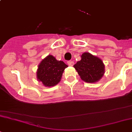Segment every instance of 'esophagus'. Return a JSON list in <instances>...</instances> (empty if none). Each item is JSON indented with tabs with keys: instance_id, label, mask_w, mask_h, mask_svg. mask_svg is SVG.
<instances>
[{
	"instance_id": "1",
	"label": "esophagus",
	"mask_w": 132,
	"mask_h": 132,
	"mask_svg": "<svg viewBox=\"0 0 132 132\" xmlns=\"http://www.w3.org/2000/svg\"><path fill=\"white\" fill-rule=\"evenodd\" d=\"M67 64L69 65V66H73L74 65V62H73V61H69V62H67Z\"/></svg>"
}]
</instances>
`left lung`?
I'll return each instance as SVG.
<instances>
[{
    "label": "left lung",
    "instance_id": "1",
    "mask_svg": "<svg viewBox=\"0 0 132 132\" xmlns=\"http://www.w3.org/2000/svg\"><path fill=\"white\" fill-rule=\"evenodd\" d=\"M81 60L74 65L81 79L89 83L96 82L101 79L105 73V65L98 57L85 52Z\"/></svg>",
    "mask_w": 132,
    "mask_h": 132
}]
</instances>
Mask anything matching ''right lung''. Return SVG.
<instances>
[{
  "label": "right lung",
  "mask_w": 132,
  "mask_h": 132,
  "mask_svg": "<svg viewBox=\"0 0 132 132\" xmlns=\"http://www.w3.org/2000/svg\"><path fill=\"white\" fill-rule=\"evenodd\" d=\"M68 67L63 61H58L49 55L40 62L37 70V79L44 86L51 87L60 81L65 69Z\"/></svg>",
  "instance_id": "right-lung-1"
}]
</instances>
